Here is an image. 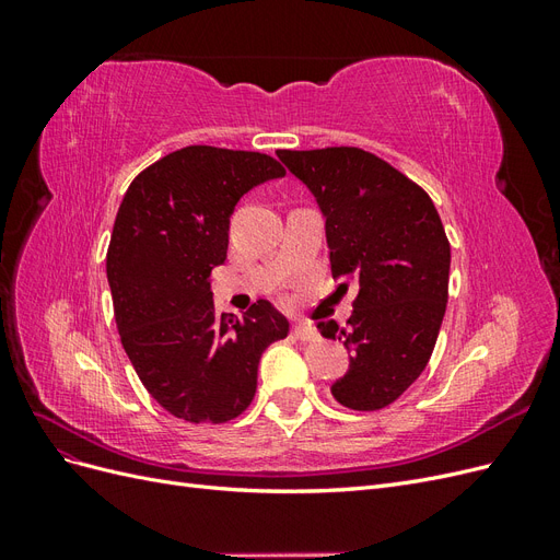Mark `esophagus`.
<instances>
[{
	"mask_svg": "<svg viewBox=\"0 0 560 560\" xmlns=\"http://www.w3.org/2000/svg\"><path fill=\"white\" fill-rule=\"evenodd\" d=\"M294 338H299V341H303V343L317 341V329L311 327V325H296L294 327Z\"/></svg>",
	"mask_w": 560,
	"mask_h": 560,
	"instance_id": "34e87169",
	"label": "esophagus"
}]
</instances>
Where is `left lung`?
Instances as JSON below:
<instances>
[{
  "instance_id": "1",
  "label": "left lung",
  "mask_w": 560,
  "mask_h": 560,
  "mask_svg": "<svg viewBox=\"0 0 560 560\" xmlns=\"http://www.w3.org/2000/svg\"><path fill=\"white\" fill-rule=\"evenodd\" d=\"M278 159L325 214L338 290H358L346 327L317 325L352 352L331 395L352 411L385 409L428 366L442 329L451 270L442 219L416 182L364 149H280Z\"/></svg>"
}]
</instances>
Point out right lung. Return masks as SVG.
I'll use <instances>...</instances> for the list:
<instances>
[{
    "label": "right lung",
    "instance_id": "add662e5",
    "mask_svg": "<svg viewBox=\"0 0 560 560\" xmlns=\"http://www.w3.org/2000/svg\"><path fill=\"white\" fill-rule=\"evenodd\" d=\"M278 177L273 156L194 144L135 177L116 212L107 280L118 336L149 395L175 418H238L257 393L261 352L290 334L268 301L219 317L210 292L235 202Z\"/></svg>",
    "mask_w": 560,
    "mask_h": 560
}]
</instances>
